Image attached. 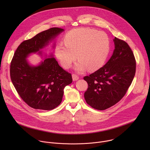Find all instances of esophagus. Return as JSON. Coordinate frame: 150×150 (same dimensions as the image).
Masks as SVG:
<instances>
[{"label":"esophagus","instance_id":"1","mask_svg":"<svg viewBox=\"0 0 150 150\" xmlns=\"http://www.w3.org/2000/svg\"><path fill=\"white\" fill-rule=\"evenodd\" d=\"M72 76L73 81H77V80L79 79V76H78L76 74H73L72 75Z\"/></svg>","mask_w":150,"mask_h":150}]
</instances>
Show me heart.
I'll return each instance as SVG.
<instances>
[{
    "instance_id": "b5f03b06",
    "label": "heart",
    "mask_w": 150,
    "mask_h": 150,
    "mask_svg": "<svg viewBox=\"0 0 150 150\" xmlns=\"http://www.w3.org/2000/svg\"><path fill=\"white\" fill-rule=\"evenodd\" d=\"M65 45L59 44L56 56L64 68H69L78 57L75 69L79 72L94 71L101 68L110 52V40L105 33L88 28L70 31L64 40ZM77 56H76V54Z\"/></svg>"
}]
</instances>
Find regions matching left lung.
I'll list each match as a JSON object with an SVG mask.
<instances>
[{
    "instance_id": "8db88e82",
    "label": "left lung",
    "mask_w": 150,
    "mask_h": 150,
    "mask_svg": "<svg viewBox=\"0 0 150 150\" xmlns=\"http://www.w3.org/2000/svg\"><path fill=\"white\" fill-rule=\"evenodd\" d=\"M115 50L105 65L83 79L88 83L84 93L87 103L103 110L118 103L126 94L136 72L134 54L125 41L115 37Z\"/></svg>"
}]
</instances>
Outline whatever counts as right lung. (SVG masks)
Returning <instances> with one entry per match:
<instances>
[{"label": "right lung", "mask_w": 150, "mask_h": 150, "mask_svg": "<svg viewBox=\"0 0 150 150\" xmlns=\"http://www.w3.org/2000/svg\"><path fill=\"white\" fill-rule=\"evenodd\" d=\"M54 27L41 32L21 42L16 49L10 66V76L23 100L35 109L50 110L57 107L63 90L72 82V75L59 66L54 57L46 58L37 67L30 66L26 58L38 52L63 31Z\"/></svg>", "instance_id": "1"}]
</instances>
